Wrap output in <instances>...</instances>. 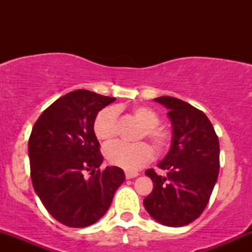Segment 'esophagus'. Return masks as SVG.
Returning <instances> with one entry per match:
<instances>
[{
    "mask_svg": "<svg viewBox=\"0 0 252 252\" xmlns=\"http://www.w3.org/2000/svg\"><path fill=\"white\" fill-rule=\"evenodd\" d=\"M138 175H139L138 172H131V171H126V179H131V178H135V177H138Z\"/></svg>",
    "mask_w": 252,
    "mask_h": 252,
    "instance_id": "34e87169",
    "label": "esophagus"
}]
</instances>
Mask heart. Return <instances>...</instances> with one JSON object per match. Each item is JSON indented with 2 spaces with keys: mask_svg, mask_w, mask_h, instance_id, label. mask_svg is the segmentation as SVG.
<instances>
[{
  "mask_svg": "<svg viewBox=\"0 0 252 252\" xmlns=\"http://www.w3.org/2000/svg\"><path fill=\"white\" fill-rule=\"evenodd\" d=\"M133 116L142 124L138 139L147 138L157 154H164L171 147L173 134L168 128L159 126L158 113L146 106H138L131 111ZM94 133L98 140L111 141L118 134V113L113 107L102 108L94 119ZM105 156L110 163L126 171H135L146 164L154 156L149 144L140 141L135 144L117 141L105 147Z\"/></svg>",
  "mask_w": 252,
  "mask_h": 252,
  "instance_id": "obj_1",
  "label": "heart"
}]
</instances>
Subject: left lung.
I'll return each mask as SVG.
<instances>
[{"label":"left lung","instance_id":"obj_1","mask_svg":"<svg viewBox=\"0 0 252 252\" xmlns=\"http://www.w3.org/2000/svg\"><path fill=\"white\" fill-rule=\"evenodd\" d=\"M168 108L173 140L158 167L145 174L154 183L144 206L154 220L167 227H183L201 216L210 201L220 172V142L212 123L202 111L172 96L155 98Z\"/></svg>","mask_w":252,"mask_h":252}]
</instances>
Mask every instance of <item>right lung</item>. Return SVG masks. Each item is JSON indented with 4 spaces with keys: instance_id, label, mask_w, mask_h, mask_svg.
<instances>
[{
    "instance_id": "obj_1",
    "label": "right lung",
    "mask_w": 252,
    "mask_h": 252,
    "mask_svg": "<svg viewBox=\"0 0 252 252\" xmlns=\"http://www.w3.org/2000/svg\"><path fill=\"white\" fill-rule=\"evenodd\" d=\"M114 100L72 91L48 106L32 126L28 145L32 187L48 213L67 227L97 222L126 179L119 167L100 168L103 156L93 129L96 114Z\"/></svg>"
}]
</instances>
